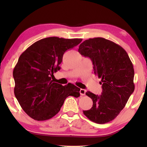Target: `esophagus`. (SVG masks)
<instances>
[{"instance_id": "34e87169", "label": "esophagus", "mask_w": 147, "mask_h": 147, "mask_svg": "<svg viewBox=\"0 0 147 147\" xmlns=\"http://www.w3.org/2000/svg\"><path fill=\"white\" fill-rule=\"evenodd\" d=\"M80 93L81 95H85V93H86V90H84V89H82L81 88L80 90Z\"/></svg>"}]
</instances>
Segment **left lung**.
Instances as JSON below:
<instances>
[{
  "label": "left lung",
  "mask_w": 147,
  "mask_h": 147,
  "mask_svg": "<svg viewBox=\"0 0 147 147\" xmlns=\"http://www.w3.org/2000/svg\"><path fill=\"white\" fill-rule=\"evenodd\" d=\"M81 55L88 57L95 75L101 78L100 96L90 92L86 95L93 100L92 107L83 111L90 121L97 124L109 123L125 107L135 90L133 65L122 47L101 37L89 38L79 46Z\"/></svg>",
  "instance_id": "left-lung-1"
}]
</instances>
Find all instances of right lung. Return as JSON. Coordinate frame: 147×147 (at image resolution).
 Segmentation results:
<instances>
[{
    "label": "right lung",
    "instance_id": "obj_1",
    "mask_svg": "<svg viewBox=\"0 0 147 147\" xmlns=\"http://www.w3.org/2000/svg\"><path fill=\"white\" fill-rule=\"evenodd\" d=\"M82 38L48 37L35 42L22 53L14 68V92L23 110L36 121L57 114L69 96L79 97L80 89L73 84L55 83L54 73L64 53L82 42Z\"/></svg>",
    "mask_w": 147,
    "mask_h": 147
}]
</instances>
